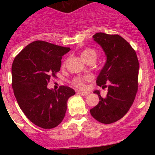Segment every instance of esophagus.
<instances>
[{
    "mask_svg": "<svg viewBox=\"0 0 155 155\" xmlns=\"http://www.w3.org/2000/svg\"><path fill=\"white\" fill-rule=\"evenodd\" d=\"M79 94L82 95V96H87L89 94V92H84V91H78Z\"/></svg>",
    "mask_w": 155,
    "mask_h": 155,
    "instance_id": "34e87169",
    "label": "esophagus"
}]
</instances>
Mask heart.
<instances>
[{
	"mask_svg": "<svg viewBox=\"0 0 155 155\" xmlns=\"http://www.w3.org/2000/svg\"><path fill=\"white\" fill-rule=\"evenodd\" d=\"M81 57L85 61V62H87V61L91 60V59H94L96 60L97 57V53L95 51L94 49L91 48H85L81 52ZM91 77L89 76H76L74 79L72 80V84H73L74 86L81 87V88H83L85 86V82L87 81L90 80Z\"/></svg>",
	"mask_w": 155,
	"mask_h": 155,
	"instance_id": "heart-1",
	"label": "heart"
}]
</instances>
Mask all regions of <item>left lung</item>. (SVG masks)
Returning a JSON list of instances; mask_svg holds the SVG:
<instances>
[{
  "mask_svg": "<svg viewBox=\"0 0 155 155\" xmlns=\"http://www.w3.org/2000/svg\"><path fill=\"white\" fill-rule=\"evenodd\" d=\"M94 40L102 47L107 61L97 79V85L103 88L108 85L106 97L94 91L98 104L90 109L97 121L111 124L121 119L130 109L138 90L139 61L135 50L118 34L97 33Z\"/></svg>",
  "mask_w": 155,
  "mask_h": 155,
  "instance_id": "obj_1",
  "label": "left lung"
}]
</instances>
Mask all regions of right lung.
I'll use <instances>...</instances> for the list:
<instances>
[{
    "label": "right lung",
    "instance_id": "add662e5",
    "mask_svg": "<svg viewBox=\"0 0 155 155\" xmlns=\"http://www.w3.org/2000/svg\"><path fill=\"white\" fill-rule=\"evenodd\" d=\"M70 50L37 40L16 55L12 65V87L17 103L28 118L40 127L51 129L61 123L69 98L76 94L68 86L48 89L51 77H57L62 56Z\"/></svg>",
    "mask_w": 155,
    "mask_h": 155
}]
</instances>
